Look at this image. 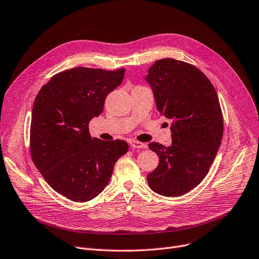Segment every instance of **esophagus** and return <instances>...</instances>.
<instances>
[{
	"instance_id": "34e87169",
	"label": "esophagus",
	"mask_w": 259,
	"mask_h": 259,
	"mask_svg": "<svg viewBox=\"0 0 259 259\" xmlns=\"http://www.w3.org/2000/svg\"><path fill=\"white\" fill-rule=\"evenodd\" d=\"M131 146L133 147V149H146L147 145L145 143H142L139 141H132Z\"/></svg>"
}]
</instances>
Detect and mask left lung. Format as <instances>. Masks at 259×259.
Masks as SVG:
<instances>
[{
	"label": "left lung",
	"mask_w": 259,
	"mask_h": 259,
	"mask_svg": "<svg viewBox=\"0 0 259 259\" xmlns=\"http://www.w3.org/2000/svg\"><path fill=\"white\" fill-rule=\"evenodd\" d=\"M144 80L158 112L173 121L169 146L149 144L159 164L147 181L159 195L179 197L203 180L217 155L224 135L218 96L198 68L170 58L156 61Z\"/></svg>",
	"instance_id": "8db88e82"
}]
</instances>
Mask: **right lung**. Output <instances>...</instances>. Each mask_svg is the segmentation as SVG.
I'll list each match as a JSON object with an SVG mask.
<instances>
[{"label":"right lung","instance_id":"obj_1","mask_svg":"<svg viewBox=\"0 0 259 259\" xmlns=\"http://www.w3.org/2000/svg\"><path fill=\"white\" fill-rule=\"evenodd\" d=\"M124 73V68H71L55 75L35 97L30 124L32 161L49 186L72 201L85 202L99 195L117 160L128 150L125 141L92 138L89 128Z\"/></svg>","mask_w":259,"mask_h":259}]
</instances>
